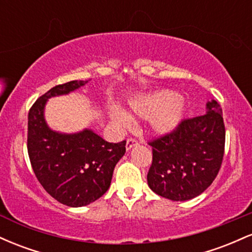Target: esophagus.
Listing matches in <instances>:
<instances>
[{
  "instance_id": "esophagus-1",
  "label": "esophagus",
  "mask_w": 252,
  "mask_h": 252,
  "mask_svg": "<svg viewBox=\"0 0 252 252\" xmlns=\"http://www.w3.org/2000/svg\"><path fill=\"white\" fill-rule=\"evenodd\" d=\"M138 144V142L136 140H134V138H128L126 140V150H130L131 148H134V147H136Z\"/></svg>"
}]
</instances>
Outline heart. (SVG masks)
Masks as SVG:
<instances>
[{"instance_id": "obj_1", "label": "heart", "mask_w": 252, "mask_h": 252, "mask_svg": "<svg viewBox=\"0 0 252 252\" xmlns=\"http://www.w3.org/2000/svg\"><path fill=\"white\" fill-rule=\"evenodd\" d=\"M131 115L148 120L150 129L158 136L174 132L185 120L186 102L172 90H158L152 94L138 96L129 103ZM110 117L118 128L126 129L131 126V117L118 109L110 110Z\"/></svg>"}]
</instances>
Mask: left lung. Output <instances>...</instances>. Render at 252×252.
I'll list each match as a JSON object with an SVG mask.
<instances>
[{
	"instance_id": "left-lung-1",
	"label": "left lung",
	"mask_w": 252,
	"mask_h": 252,
	"mask_svg": "<svg viewBox=\"0 0 252 252\" xmlns=\"http://www.w3.org/2000/svg\"><path fill=\"white\" fill-rule=\"evenodd\" d=\"M147 180L156 194L173 201L195 198L220 169L225 147L221 108L212 99L206 114L182 121L172 134L156 138Z\"/></svg>"
}]
</instances>
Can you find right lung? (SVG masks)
Listing matches in <instances>:
<instances>
[{
    "mask_svg": "<svg viewBox=\"0 0 252 252\" xmlns=\"http://www.w3.org/2000/svg\"><path fill=\"white\" fill-rule=\"evenodd\" d=\"M72 80L52 88L28 114L27 148L35 176L56 200L82 207L99 199L111 184L115 166L126 153V141L110 143L94 130L66 134L51 129L45 118L50 98L66 96L89 83Z\"/></svg>",
    "mask_w": 252,
    "mask_h": 252,
    "instance_id": "right-lung-1",
    "label": "right lung"
}]
</instances>
